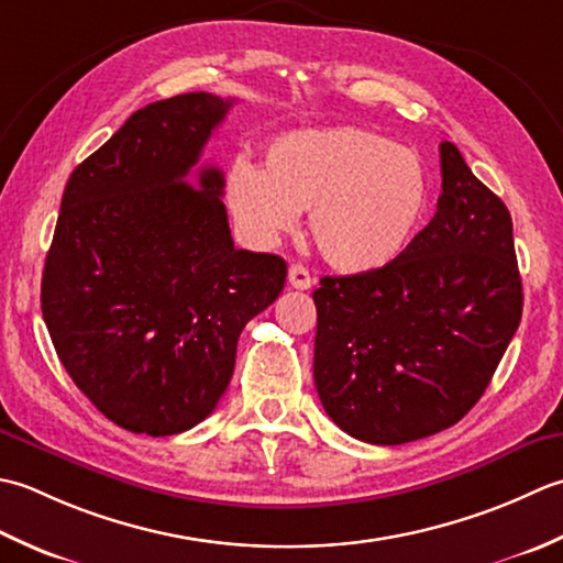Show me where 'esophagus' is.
<instances>
[{"mask_svg": "<svg viewBox=\"0 0 563 563\" xmlns=\"http://www.w3.org/2000/svg\"><path fill=\"white\" fill-rule=\"evenodd\" d=\"M289 284H291V289H311V284H313V277H311V272H308L303 265H291L289 267Z\"/></svg>", "mask_w": 563, "mask_h": 563, "instance_id": "obj_1", "label": "esophagus"}]
</instances>
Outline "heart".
Here are the masks:
<instances>
[{
	"label": "heart",
	"mask_w": 563,
	"mask_h": 563,
	"mask_svg": "<svg viewBox=\"0 0 563 563\" xmlns=\"http://www.w3.org/2000/svg\"><path fill=\"white\" fill-rule=\"evenodd\" d=\"M225 197L252 245H274L308 211V233L328 265L366 274L391 265L416 235L428 169L416 151L376 131L306 129L279 135L265 169L233 165Z\"/></svg>",
	"instance_id": "1"
}]
</instances>
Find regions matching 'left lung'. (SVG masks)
<instances>
[{"instance_id":"left-lung-1","label":"left lung","mask_w":563,"mask_h":563,"mask_svg":"<svg viewBox=\"0 0 563 563\" xmlns=\"http://www.w3.org/2000/svg\"><path fill=\"white\" fill-rule=\"evenodd\" d=\"M438 213L384 269L313 291V378L340 430L404 444L452 428L484 396L522 318L512 218L440 145Z\"/></svg>"}]
</instances>
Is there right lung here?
<instances>
[{"label": "right lung", "instance_id": "add662e5", "mask_svg": "<svg viewBox=\"0 0 563 563\" xmlns=\"http://www.w3.org/2000/svg\"><path fill=\"white\" fill-rule=\"evenodd\" d=\"M231 107L209 91L147 104L67 179L41 311L79 391L123 430L209 418L240 332L284 289L282 257L235 250L223 172L189 181Z\"/></svg>", "mask_w": 563, "mask_h": 563}]
</instances>
